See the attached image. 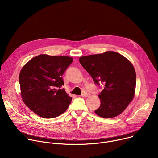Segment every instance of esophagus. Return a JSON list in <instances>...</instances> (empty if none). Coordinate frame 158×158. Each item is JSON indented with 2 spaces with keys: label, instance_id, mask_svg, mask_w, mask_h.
<instances>
[{
  "label": "esophagus",
  "instance_id": "esophagus-1",
  "mask_svg": "<svg viewBox=\"0 0 158 158\" xmlns=\"http://www.w3.org/2000/svg\"><path fill=\"white\" fill-rule=\"evenodd\" d=\"M89 96V93H82V97H88Z\"/></svg>",
  "mask_w": 158,
  "mask_h": 158
}]
</instances>
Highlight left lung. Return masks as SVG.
I'll use <instances>...</instances> for the list:
<instances>
[{
    "instance_id": "8db88e82",
    "label": "left lung",
    "mask_w": 158,
    "mask_h": 158,
    "mask_svg": "<svg viewBox=\"0 0 158 158\" xmlns=\"http://www.w3.org/2000/svg\"><path fill=\"white\" fill-rule=\"evenodd\" d=\"M79 62L96 84L104 86L99 95L101 106L95 113L104 118L121 114L135 94L136 77L132 63L113 51L82 56Z\"/></svg>"
}]
</instances>
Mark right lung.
Masks as SVG:
<instances>
[{
  "instance_id": "right-lung-1",
  "label": "right lung",
  "mask_w": 158,
  "mask_h": 158,
  "mask_svg": "<svg viewBox=\"0 0 158 158\" xmlns=\"http://www.w3.org/2000/svg\"><path fill=\"white\" fill-rule=\"evenodd\" d=\"M73 60L68 56L40 54L20 70L19 81L22 99L40 117H57L69 106L72 98L60 87L64 84L62 76Z\"/></svg>"
}]
</instances>
